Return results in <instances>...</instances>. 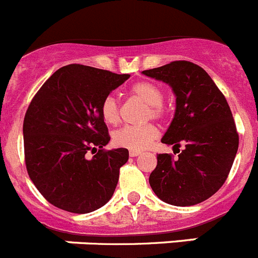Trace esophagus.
<instances>
[{
    "instance_id": "1",
    "label": "esophagus",
    "mask_w": 258,
    "mask_h": 258,
    "mask_svg": "<svg viewBox=\"0 0 258 258\" xmlns=\"http://www.w3.org/2000/svg\"><path fill=\"white\" fill-rule=\"evenodd\" d=\"M142 153V152H139V151H130V156L131 157H136L139 156V154Z\"/></svg>"
}]
</instances>
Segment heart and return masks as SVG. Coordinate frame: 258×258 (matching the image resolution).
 <instances>
[{
	"label": "heart",
	"mask_w": 258,
	"mask_h": 258,
	"mask_svg": "<svg viewBox=\"0 0 258 258\" xmlns=\"http://www.w3.org/2000/svg\"><path fill=\"white\" fill-rule=\"evenodd\" d=\"M132 96L138 97L148 105L145 111V119H162L166 115V109L163 106V91L156 83L142 80L135 83L130 88ZM100 114L106 124L115 126L120 120V105L114 96L109 95L102 100L100 105ZM158 138V130L152 123L140 126H124L116 130L113 140L118 147L127 148L131 151H143L149 147L153 140Z\"/></svg>",
	"instance_id": "b5f03b06"
}]
</instances>
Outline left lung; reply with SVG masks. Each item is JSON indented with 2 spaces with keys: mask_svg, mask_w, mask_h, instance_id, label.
<instances>
[{
  "mask_svg": "<svg viewBox=\"0 0 258 258\" xmlns=\"http://www.w3.org/2000/svg\"><path fill=\"white\" fill-rule=\"evenodd\" d=\"M143 74L171 86L176 110L162 143L175 149L184 144L176 158L157 156L149 184L171 205L203 203L222 187L236 156L239 135L230 106L207 71L189 61L170 62Z\"/></svg>",
  "mask_w": 258,
  "mask_h": 258,
  "instance_id": "obj_1",
  "label": "left lung"
}]
</instances>
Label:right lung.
Segmentation results:
<instances>
[{
	"label": "right lung",
	"mask_w": 258,
	"mask_h": 258,
	"mask_svg": "<svg viewBox=\"0 0 258 258\" xmlns=\"http://www.w3.org/2000/svg\"><path fill=\"white\" fill-rule=\"evenodd\" d=\"M128 78L67 64L31 100L23 120L24 162L35 187L51 205L84 214L111 199L128 151L104 149L110 135L100 105ZM88 151L95 156L88 159Z\"/></svg>",
	"instance_id": "add662e5"
}]
</instances>
